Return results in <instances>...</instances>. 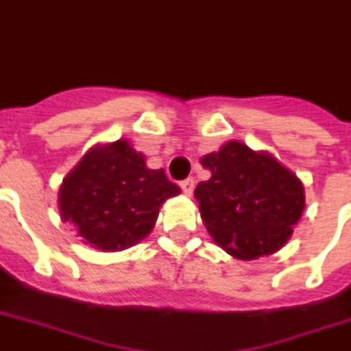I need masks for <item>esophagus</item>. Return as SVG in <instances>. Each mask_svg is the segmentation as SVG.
Segmentation results:
<instances>
[{
    "label": "esophagus",
    "mask_w": 351,
    "mask_h": 351,
    "mask_svg": "<svg viewBox=\"0 0 351 351\" xmlns=\"http://www.w3.org/2000/svg\"><path fill=\"white\" fill-rule=\"evenodd\" d=\"M180 188H182L184 195H193V189H195V180L193 178H186L180 182Z\"/></svg>",
    "instance_id": "34e87169"
}]
</instances>
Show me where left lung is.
<instances>
[{"label": "left lung", "instance_id": "8db88e82", "mask_svg": "<svg viewBox=\"0 0 351 351\" xmlns=\"http://www.w3.org/2000/svg\"><path fill=\"white\" fill-rule=\"evenodd\" d=\"M210 178L199 182L195 199L212 240L238 261L271 255L290 240L305 210L298 176L269 152L228 141L202 156Z\"/></svg>", "mask_w": 351, "mask_h": 351}]
</instances>
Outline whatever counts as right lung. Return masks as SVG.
<instances>
[{
    "mask_svg": "<svg viewBox=\"0 0 351 351\" xmlns=\"http://www.w3.org/2000/svg\"><path fill=\"white\" fill-rule=\"evenodd\" d=\"M180 188L163 169H149L128 139L96 145L63 178L59 212L85 243L123 251L147 238L162 204Z\"/></svg>",
    "mask_w": 351,
    "mask_h": 351,
    "instance_id": "1",
    "label": "right lung"
}]
</instances>
